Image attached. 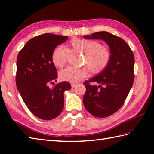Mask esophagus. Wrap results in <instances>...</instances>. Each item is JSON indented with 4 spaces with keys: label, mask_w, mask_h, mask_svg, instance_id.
I'll return each instance as SVG.
<instances>
[{
    "label": "esophagus",
    "mask_w": 154,
    "mask_h": 154,
    "mask_svg": "<svg viewBox=\"0 0 154 154\" xmlns=\"http://www.w3.org/2000/svg\"><path fill=\"white\" fill-rule=\"evenodd\" d=\"M71 87H72V88H74V87H76L77 83H71Z\"/></svg>",
    "instance_id": "34e87169"
}]
</instances>
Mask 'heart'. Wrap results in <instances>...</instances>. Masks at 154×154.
Instances as JSON below:
<instances>
[{
  "mask_svg": "<svg viewBox=\"0 0 154 154\" xmlns=\"http://www.w3.org/2000/svg\"><path fill=\"white\" fill-rule=\"evenodd\" d=\"M71 51L84 54L83 65L86 67L75 68L68 67L60 73L61 80L75 83L87 77L89 71L97 75L105 69L112 59V51L100 42L89 39L73 38L70 41ZM71 54L69 49L60 45L54 51L52 61L55 67H63L67 63Z\"/></svg>",
  "mask_w": 154,
  "mask_h": 154,
  "instance_id": "1",
  "label": "heart"
}]
</instances>
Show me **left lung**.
<instances>
[{"label": "left lung", "instance_id": "obj_1", "mask_svg": "<svg viewBox=\"0 0 154 154\" xmlns=\"http://www.w3.org/2000/svg\"><path fill=\"white\" fill-rule=\"evenodd\" d=\"M85 39L105 41L112 51V59L102 73L83 83L86 92L83 104L97 118H105L117 112L128 95L134 79V56L129 45L121 38L105 31L98 32ZM91 82L99 84L93 86Z\"/></svg>", "mask_w": 154, "mask_h": 154}]
</instances>
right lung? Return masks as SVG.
I'll return each mask as SVG.
<instances>
[{"instance_id": "right-lung-1", "label": "right lung", "mask_w": 154, "mask_h": 154, "mask_svg": "<svg viewBox=\"0 0 154 154\" xmlns=\"http://www.w3.org/2000/svg\"><path fill=\"white\" fill-rule=\"evenodd\" d=\"M67 36L44 34L30 39L20 51L16 61V84L30 112L39 119L50 120L58 116L64 106V91L70 89L67 81L55 84L57 72L52 54Z\"/></svg>"}]
</instances>
